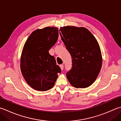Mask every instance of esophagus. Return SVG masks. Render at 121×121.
I'll return each mask as SVG.
<instances>
[{
    "mask_svg": "<svg viewBox=\"0 0 121 121\" xmlns=\"http://www.w3.org/2000/svg\"><path fill=\"white\" fill-rule=\"evenodd\" d=\"M60 68H61V70H63L64 66H63V65H60Z\"/></svg>",
    "mask_w": 121,
    "mask_h": 121,
    "instance_id": "obj_1",
    "label": "esophagus"
}]
</instances>
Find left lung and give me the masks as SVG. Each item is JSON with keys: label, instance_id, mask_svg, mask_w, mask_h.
<instances>
[{"label": "left lung", "instance_id": "1", "mask_svg": "<svg viewBox=\"0 0 121 121\" xmlns=\"http://www.w3.org/2000/svg\"><path fill=\"white\" fill-rule=\"evenodd\" d=\"M60 31V30H59ZM60 36L72 58V69L67 73L70 83L86 88L95 81L102 63L101 49L95 38L84 27H61Z\"/></svg>", "mask_w": 121, "mask_h": 121}]
</instances>
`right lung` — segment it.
Instances as JSON below:
<instances>
[{
	"label": "right lung",
	"instance_id": "1",
	"mask_svg": "<svg viewBox=\"0 0 121 121\" xmlns=\"http://www.w3.org/2000/svg\"><path fill=\"white\" fill-rule=\"evenodd\" d=\"M57 28L47 27L33 31L26 41L20 59L21 73L35 90L46 91L52 87L61 70L49 50L58 40Z\"/></svg>",
	"mask_w": 121,
	"mask_h": 121
}]
</instances>
